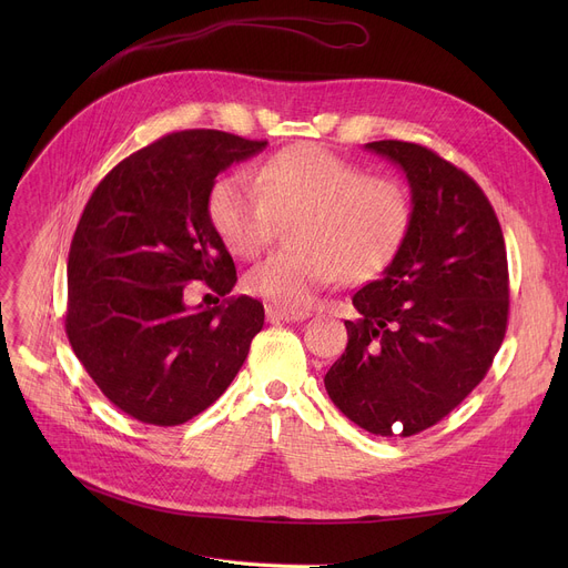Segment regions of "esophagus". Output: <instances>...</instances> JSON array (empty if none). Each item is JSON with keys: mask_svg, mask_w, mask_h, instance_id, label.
I'll use <instances>...</instances> for the list:
<instances>
[{"mask_svg": "<svg viewBox=\"0 0 568 568\" xmlns=\"http://www.w3.org/2000/svg\"><path fill=\"white\" fill-rule=\"evenodd\" d=\"M266 313V320L268 322H302L306 320L311 313L308 311H300V308H283V306H276V304H268L264 308Z\"/></svg>", "mask_w": 568, "mask_h": 568, "instance_id": "obj_1", "label": "esophagus"}]
</instances>
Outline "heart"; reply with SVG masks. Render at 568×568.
Listing matches in <instances>:
<instances>
[{
    "instance_id": "heart-1",
    "label": "heart",
    "mask_w": 568,
    "mask_h": 568,
    "mask_svg": "<svg viewBox=\"0 0 568 568\" xmlns=\"http://www.w3.org/2000/svg\"><path fill=\"white\" fill-rule=\"evenodd\" d=\"M209 216L225 246L257 255L281 221H296V248L253 264L244 287L283 308H302L320 287L368 281L405 244L414 206L407 189L368 172L320 144L274 154L255 176L232 172L209 191Z\"/></svg>"
}]
</instances>
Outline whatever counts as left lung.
Segmentation results:
<instances>
[{
  "instance_id": "1",
  "label": "left lung",
  "mask_w": 568,
  "mask_h": 568,
  "mask_svg": "<svg viewBox=\"0 0 568 568\" xmlns=\"http://www.w3.org/2000/svg\"><path fill=\"white\" fill-rule=\"evenodd\" d=\"M398 165L414 216L382 276L352 296L347 347L324 375L349 422L382 437L416 435L479 384L506 334L509 268L499 221L479 184L430 149L368 142Z\"/></svg>"
}]
</instances>
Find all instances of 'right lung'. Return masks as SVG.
Masks as SVG:
<instances>
[{
	"label": "right lung",
	"instance_id": "obj_1",
	"mask_svg": "<svg viewBox=\"0 0 568 568\" xmlns=\"http://www.w3.org/2000/svg\"><path fill=\"white\" fill-rule=\"evenodd\" d=\"M264 146L209 129L170 133L114 165L84 206L67 266V334L105 398L142 424L204 412L262 329L264 308L246 294L191 308L184 292L193 281L232 292L236 268L209 191Z\"/></svg>",
	"mask_w": 568,
	"mask_h": 568
}]
</instances>
